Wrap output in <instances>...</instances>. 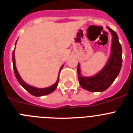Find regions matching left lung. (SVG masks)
Wrapping results in <instances>:
<instances>
[{
    "mask_svg": "<svg viewBox=\"0 0 133 133\" xmlns=\"http://www.w3.org/2000/svg\"><path fill=\"white\" fill-rule=\"evenodd\" d=\"M112 35V51L107 64L104 69L92 77H83L80 74L79 64L77 66L78 81L81 87L91 92H103L111 85L119 74L122 66V47L117 32L108 27Z\"/></svg>",
    "mask_w": 133,
    "mask_h": 133,
    "instance_id": "left-lung-1",
    "label": "left lung"
}]
</instances>
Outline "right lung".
I'll return each mask as SVG.
<instances>
[{"instance_id":"right-lung-1","label":"right lung","mask_w":133,"mask_h":133,"mask_svg":"<svg viewBox=\"0 0 133 133\" xmlns=\"http://www.w3.org/2000/svg\"><path fill=\"white\" fill-rule=\"evenodd\" d=\"M12 63H13V69H14V72H15V77H16V79L18 81V83H20L22 87H23L24 89H25L26 90L29 92V93L31 94L32 95L35 96V97H40V96H43V95H49V94L51 93L56 89L57 87V85H58V81L59 79L57 80V81L56 82V83L53 84V85L50 86L49 87L44 88V89H38V88H35L33 87H31V86H29V84H26L24 81L22 80V78L20 77L19 74H18V71L16 70V66H15V50H13L12 52ZM63 65L61 67L60 69V71L63 68ZM58 77H59V75H58Z\"/></svg>"}]
</instances>
